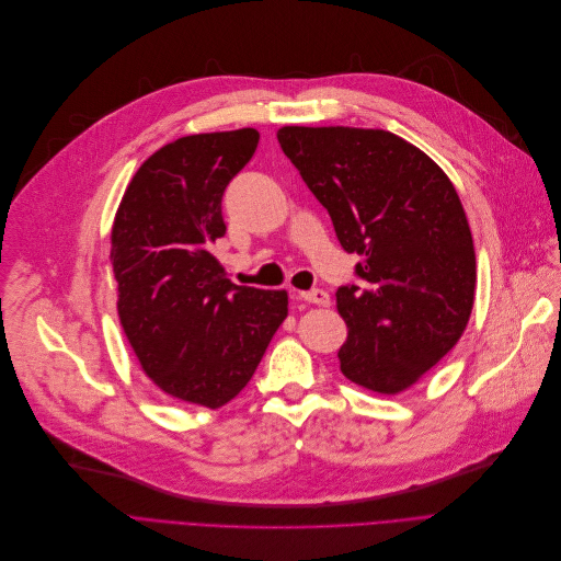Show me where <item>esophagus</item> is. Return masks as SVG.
Instances as JSON below:
<instances>
[{"instance_id":"obj_1","label":"esophagus","mask_w":561,"mask_h":561,"mask_svg":"<svg viewBox=\"0 0 561 561\" xmlns=\"http://www.w3.org/2000/svg\"><path fill=\"white\" fill-rule=\"evenodd\" d=\"M299 297L312 306H329L331 304V297L329 291L324 289H308V291H299Z\"/></svg>"}]
</instances>
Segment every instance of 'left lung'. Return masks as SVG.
Instances as JSON below:
<instances>
[{
  "label": "left lung",
  "mask_w": 561,
  "mask_h": 561,
  "mask_svg": "<svg viewBox=\"0 0 561 561\" xmlns=\"http://www.w3.org/2000/svg\"><path fill=\"white\" fill-rule=\"evenodd\" d=\"M278 144L322 203L356 280L337 287L350 329L342 375L397 394L432 369L466 331L474 247L455 184L434 159L386 129H278Z\"/></svg>",
  "instance_id": "8db88e82"
}]
</instances>
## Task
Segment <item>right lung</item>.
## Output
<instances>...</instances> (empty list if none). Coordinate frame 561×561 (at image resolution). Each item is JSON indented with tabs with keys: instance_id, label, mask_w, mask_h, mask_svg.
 <instances>
[{
	"instance_id": "1",
	"label": "right lung",
	"mask_w": 561,
	"mask_h": 561,
	"mask_svg": "<svg viewBox=\"0 0 561 561\" xmlns=\"http://www.w3.org/2000/svg\"><path fill=\"white\" fill-rule=\"evenodd\" d=\"M253 127L182 137L148 157L112 228L118 317L146 375L219 409L251 381L287 317L285 289L234 285L215 257L221 198L257 148Z\"/></svg>"
}]
</instances>
